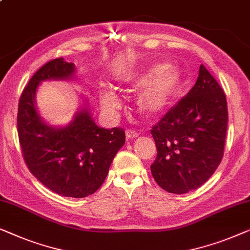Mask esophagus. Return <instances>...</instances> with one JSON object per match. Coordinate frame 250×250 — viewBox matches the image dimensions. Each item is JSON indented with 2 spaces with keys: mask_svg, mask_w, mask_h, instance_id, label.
I'll return each instance as SVG.
<instances>
[{
  "mask_svg": "<svg viewBox=\"0 0 250 250\" xmlns=\"http://www.w3.org/2000/svg\"><path fill=\"white\" fill-rule=\"evenodd\" d=\"M125 136L128 139H133V138H136V137H138L139 133L133 129H128L125 131Z\"/></svg>",
  "mask_w": 250,
  "mask_h": 250,
  "instance_id": "obj_1",
  "label": "esophagus"
}]
</instances>
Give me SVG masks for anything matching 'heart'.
<instances>
[{"label":"heart","instance_id":"b5f03b06","mask_svg":"<svg viewBox=\"0 0 250 250\" xmlns=\"http://www.w3.org/2000/svg\"><path fill=\"white\" fill-rule=\"evenodd\" d=\"M118 82L126 88L142 87L137 97V106L145 117L154 118L163 113L178 96L184 77L177 65L165 63L143 72H125L118 77ZM100 101L102 106L110 112L120 105L117 94L108 88L101 89Z\"/></svg>","mask_w":250,"mask_h":250}]
</instances>
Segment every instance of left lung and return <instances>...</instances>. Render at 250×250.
<instances>
[{
	"label": "left lung",
	"mask_w": 250,
	"mask_h": 250,
	"mask_svg": "<svg viewBox=\"0 0 250 250\" xmlns=\"http://www.w3.org/2000/svg\"><path fill=\"white\" fill-rule=\"evenodd\" d=\"M227 128L226 94L200 64L195 86L150 130L157 148L150 171L157 185L186 194L205 184L222 161Z\"/></svg>",
	"instance_id": "1"
}]
</instances>
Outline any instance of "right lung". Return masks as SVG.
Here are the masks:
<instances>
[{
  "instance_id": "add662e5",
  "label": "right lung",
  "mask_w": 250,
  "mask_h": 250,
  "mask_svg": "<svg viewBox=\"0 0 250 250\" xmlns=\"http://www.w3.org/2000/svg\"><path fill=\"white\" fill-rule=\"evenodd\" d=\"M75 71V64L62 58L42 66L21 94L17 125L31 173L58 195L83 198L103 185L115 154L125 145V133L122 128H100L88 102L64 126L51 125L41 118L36 107L38 85L46 80H71Z\"/></svg>"
}]
</instances>
